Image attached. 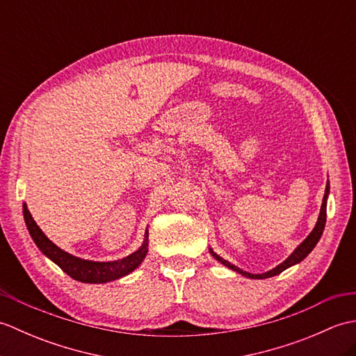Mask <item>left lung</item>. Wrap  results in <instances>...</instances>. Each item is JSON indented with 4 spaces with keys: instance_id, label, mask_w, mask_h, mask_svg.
Listing matches in <instances>:
<instances>
[{
    "instance_id": "left-lung-1",
    "label": "left lung",
    "mask_w": 356,
    "mask_h": 356,
    "mask_svg": "<svg viewBox=\"0 0 356 356\" xmlns=\"http://www.w3.org/2000/svg\"><path fill=\"white\" fill-rule=\"evenodd\" d=\"M327 195H329V182H327V185H326V191H324V197H323V203H321V211H320V216H318V222H316V225H315V228L312 229V232L309 234V236L306 237V240L303 241V243H301L300 246H297V249H295V251H293L289 257H287V259H286L283 263H280L278 266L274 268V269L264 272V274H249V272H246V270H243V269H240V268H237V266H234V264L229 263L228 260H223L220 255H217V254L213 251V249H209V252H211V255H213L217 261H220L222 264H225L226 268L236 270V272H238V274H241L243 277H248V278L261 280V278H269V277H274V275L282 274V272H283L284 269L293 266V264L300 263L301 260H305L306 257L312 252V249L315 248V245L318 243V240L321 238V234H323V231H324V225H326Z\"/></svg>"
}]
</instances>
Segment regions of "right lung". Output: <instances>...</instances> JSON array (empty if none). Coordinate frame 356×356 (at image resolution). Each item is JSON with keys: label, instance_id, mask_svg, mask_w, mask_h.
Wrapping results in <instances>:
<instances>
[{"label": "right lung", "instance_id": "add662e5", "mask_svg": "<svg viewBox=\"0 0 356 356\" xmlns=\"http://www.w3.org/2000/svg\"><path fill=\"white\" fill-rule=\"evenodd\" d=\"M22 213H24L26 226L30 232V237L33 238L35 245L40 248V251L49 257V259L56 263L67 275L78 280L82 283H107L118 280L120 277H125L133 272L136 268L145 259L148 252V229L145 232V238H143L142 246L130 254L125 259H120L116 261H92V260H82L79 257H74L69 252L63 251L58 248L53 241H50L45 234L41 231L40 226L33 220L32 214L27 209V205H22Z\"/></svg>", "mask_w": 356, "mask_h": 356}]
</instances>
